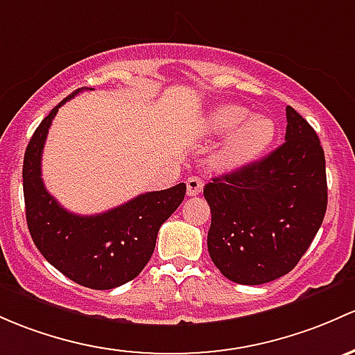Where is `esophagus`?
<instances>
[{"label":"esophagus","instance_id":"obj_1","mask_svg":"<svg viewBox=\"0 0 355 355\" xmlns=\"http://www.w3.org/2000/svg\"><path fill=\"white\" fill-rule=\"evenodd\" d=\"M204 189V180L199 177L187 178V193L189 196H199Z\"/></svg>","mask_w":355,"mask_h":355}]
</instances>
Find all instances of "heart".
I'll list each match as a JSON object with an SVG mask.
<instances>
[{"label":"heart","mask_w":355,"mask_h":355,"mask_svg":"<svg viewBox=\"0 0 355 355\" xmlns=\"http://www.w3.org/2000/svg\"><path fill=\"white\" fill-rule=\"evenodd\" d=\"M209 130L226 134L236 128L221 149L219 162L226 168L243 166L259 158L275 137V124L266 115H253L241 105H223L209 115Z\"/></svg>","instance_id":"heart-1"}]
</instances>
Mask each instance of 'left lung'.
<instances>
[{
    "label": "left lung",
    "instance_id": "obj_1",
    "mask_svg": "<svg viewBox=\"0 0 355 355\" xmlns=\"http://www.w3.org/2000/svg\"><path fill=\"white\" fill-rule=\"evenodd\" d=\"M286 117L284 144L204 187L209 255L236 284H266L293 270L325 218V153L293 107Z\"/></svg>",
    "mask_w": 355,
    "mask_h": 355
}]
</instances>
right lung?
Returning a JSON list of instances; mask_svg holds the SVG:
<instances>
[{"label":"right lung","mask_w":355,"mask_h":355,"mask_svg":"<svg viewBox=\"0 0 355 355\" xmlns=\"http://www.w3.org/2000/svg\"><path fill=\"white\" fill-rule=\"evenodd\" d=\"M78 92L54 107L30 139L21 173L25 216L33 243L51 266L80 286L114 289L132 281L146 267L155 252L159 226L177 211L187 187L178 184L141 193L95 216L66 211L44 187L40 158L52 119Z\"/></svg>","instance_id":"right-lung-1"}]
</instances>
